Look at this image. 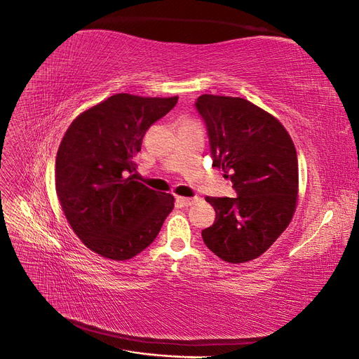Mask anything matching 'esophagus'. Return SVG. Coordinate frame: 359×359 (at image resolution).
Segmentation results:
<instances>
[{"mask_svg": "<svg viewBox=\"0 0 359 359\" xmlns=\"http://www.w3.org/2000/svg\"><path fill=\"white\" fill-rule=\"evenodd\" d=\"M177 201L181 203V205H184V206H191V205H194L196 203L199 199L198 198H177Z\"/></svg>", "mask_w": 359, "mask_h": 359, "instance_id": "obj_1", "label": "esophagus"}]
</instances>
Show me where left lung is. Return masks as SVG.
<instances>
[{
    "mask_svg": "<svg viewBox=\"0 0 359 359\" xmlns=\"http://www.w3.org/2000/svg\"><path fill=\"white\" fill-rule=\"evenodd\" d=\"M210 139L212 168L236 198H206L215 222L203 243L231 264L259 257L289 226L298 198V157L277 118L241 97L203 94L194 103Z\"/></svg>",
    "mask_w": 359,
    "mask_h": 359,
    "instance_id": "obj_1",
    "label": "left lung"
}]
</instances>
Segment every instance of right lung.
<instances>
[{"instance_id": "obj_1", "label": "right lung", "mask_w": 359, "mask_h": 359, "mask_svg": "<svg viewBox=\"0 0 359 359\" xmlns=\"http://www.w3.org/2000/svg\"><path fill=\"white\" fill-rule=\"evenodd\" d=\"M178 97L115 94L67 128L55 160V189L74 233L94 253L127 260L153 243L173 196L135 180V156L147 130Z\"/></svg>"}]
</instances>
